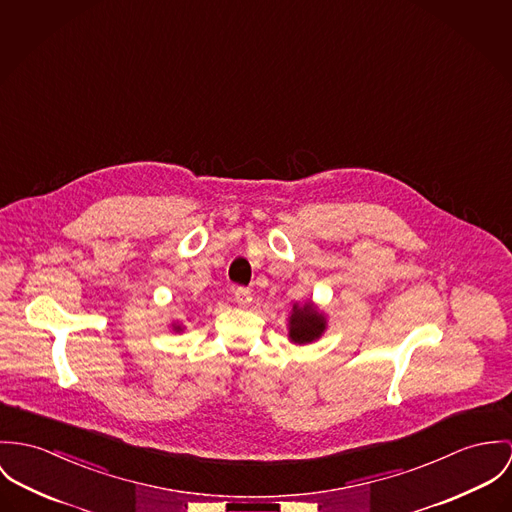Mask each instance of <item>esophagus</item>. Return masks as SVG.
I'll return each instance as SVG.
<instances>
[{"instance_id": "1", "label": "esophagus", "mask_w": 512, "mask_h": 512, "mask_svg": "<svg viewBox=\"0 0 512 512\" xmlns=\"http://www.w3.org/2000/svg\"><path fill=\"white\" fill-rule=\"evenodd\" d=\"M233 298H235V302H237L239 306H247V304L251 302V290L245 288V286H237V288L233 290Z\"/></svg>"}]
</instances>
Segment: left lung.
<instances>
[{"mask_svg": "<svg viewBox=\"0 0 512 512\" xmlns=\"http://www.w3.org/2000/svg\"><path fill=\"white\" fill-rule=\"evenodd\" d=\"M326 324L322 314H318L310 304L304 308L294 306V314L290 316V338L296 343H308L322 336Z\"/></svg>", "mask_w": 512, "mask_h": 512, "instance_id": "left-lung-1", "label": "left lung"}]
</instances>
